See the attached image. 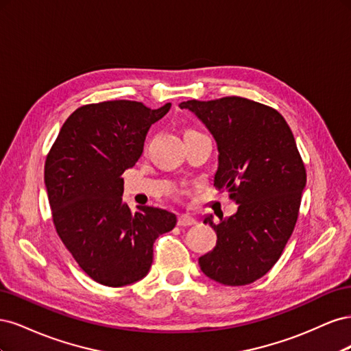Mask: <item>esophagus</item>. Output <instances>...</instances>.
I'll use <instances>...</instances> for the list:
<instances>
[{
    "mask_svg": "<svg viewBox=\"0 0 351 351\" xmlns=\"http://www.w3.org/2000/svg\"><path fill=\"white\" fill-rule=\"evenodd\" d=\"M196 219L190 215H180L178 217V226L180 227H189V226H195Z\"/></svg>",
    "mask_w": 351,
    "mask_h": 351,
    "instance_id": "esophagus-1",
    "label": "esophagus"
}]
</instances>
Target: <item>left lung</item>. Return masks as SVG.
<instances>
[{
	"label": "left lung",
	"instance_id": "left-lung-1",
	"mask_svg": "<svg viewBox=\"0 0 351 351\" xmlns=\"http://www.w3.org/2000/svg\"><path fill=\"white\" fill-rule=\"evenodd\" d=\"M202 121L218 149L214 184L230 190L236 214L204 217L217 246L199 258L200 271L224 285L259 280L291 237L306 187V169L284 117L246 98L186 101L178 105Z\"/></svg>",
	"mask_w": 351,
	"mask_h": 351
}]
</instances>
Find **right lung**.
Here are the masks:
<instances>
[{
    "label": "right lung",
    "instance_id": "add662e5",
    "mask_svg": "<svg viewBox=\"0 0 351 351\" xmlns=\"http://www.w3.org/2000/svg\"><path fill=\"white\" fill-rule=\"evenodd\" d=\"M171 108L107 101L74 111L45 162V187L60 239L89 277L123 287L146 277L155 240L177 224L173 212L123 202L121 174L142 155L149 127Z\"/></svg>",
    "mask_w": 351,
    "mask_h": 351
}]
</instances>
